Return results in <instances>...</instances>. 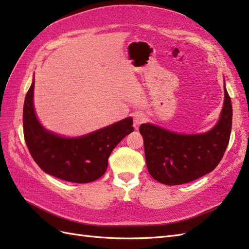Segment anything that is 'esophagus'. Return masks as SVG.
<instances>
[{"label":"esophagus","instance_id":"1","mask_svg":"<svg viewBox=\"0 0 249 249\" xmlns=\"http://www.w3.org/2000/svg\"><path fill=\"white\" fill-rule=\"evenodd\" d=\"M146 121V116L142 112H137L135 113V116H133V127H135L136 129H138L140 125L142 123H144Z\"/></svg>","mask_w":249,"mask_h":249}]
</instances>
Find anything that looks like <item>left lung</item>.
<instances>
[{"label": "left lung", "mask_w": 249, "mask_h": 249, "mask_svg": "<svg viewBox=\"0 0 249 249\" xmlns=\"http://www.w3.org/2000/svg\"><path fill=\"white\" fill-rule=\"evenodd\" d=\"M224 106L212 130L202 135H179L152 124H142L146 165L150 176L165 185H180L209 174L222 160L232 124L231 97L224 85Z\"/></svg>", "instance_id": "8db88e82"}]
</instances>
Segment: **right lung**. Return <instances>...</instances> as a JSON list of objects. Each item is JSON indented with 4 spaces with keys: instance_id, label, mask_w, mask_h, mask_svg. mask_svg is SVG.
<instances>
[{
    "instance_id": "1",
    "label": "right lung",
    "mask_w": 249,
    "mask_h": 249,
    "mask_svg": "<svg viewBox=\"0 0 249 249\" xmlns=\"http://www.w3.org/2000/svg\"><path fill=\"white\" fill-rule=\"evenodd\" d=\"M33 82L23 108L24 139L31 157L46 174L72 183H89L105 174L113 148L133 131L132 119L127 118L76 139L55 136L43 128L34 104Z\"/></svg>"
}]
</instances>
